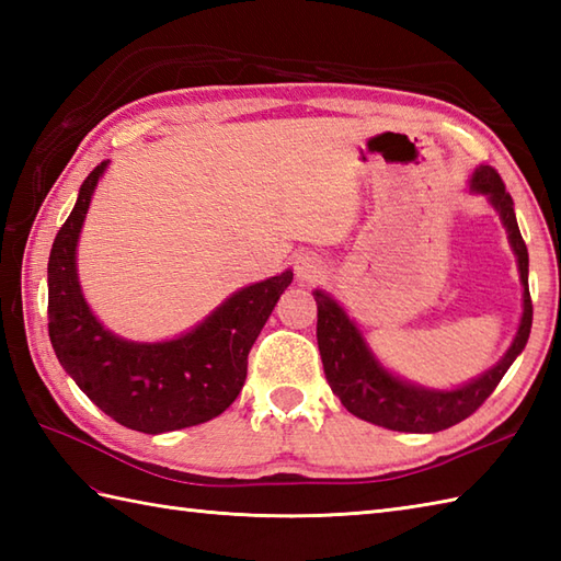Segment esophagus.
<instances>
[{
    "label": "esophagus",
    "mask_w": 561,
    "mask_h": 561,
    "mask_svg": "<svg viewBox=\"0 0 561 561\" xmlns=\"http://www.w3.org/2000/svg\"><path fill=\"white\" fill-rule=\"evenodd\" d=\"M294 272H296V279L301 284H311L318 277H323V262L311 253H301L294 257Z\"/></svg>",
    "instance_id": "esophagus-1"
}]
</instances>
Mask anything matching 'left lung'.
<instances>
[{"label": "left lung", "mask_w": 561, "mask_h": 561, "mask_svg": "<svg viewBox=\"0 0 561 561\" xmlns=\"http://www.w3.org/2000/svg\"><path fill=\"white\" fill-rule=\"evenodd\" d=\"M470 193L486 197L502 219L514 250L520 284H523V313L506 354L484 374L470 378L456 388H426L400 378L380 364L374 350L368 347L364 332L350 318L337 299L325 289H316L318 304V350L323 359V371L332 392L354 416L364 422L408 434H434L458 424L480 408L492 396L508 366L526 350L533 325V304L528 289V248L518 231L514 199L492 165H480L470 175Z\"/></svg>", "instance_id": "8db88e82"}]
</instances>
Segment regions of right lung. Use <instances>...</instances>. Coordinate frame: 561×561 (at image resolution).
<instances>
[{"mask_svg":"<svg viewBox=\"0 0 561 561\" xmlns=\"http://www.w3.org/2000/svg\"><path fill=\"white\" fill-rule=\"evenodd\" d=\"M108 163L96 165L81 183L77 205L50 250L47 330L53 350L87 398L117 424L141 434L205 424L241 392L248 352L294 272L284 270L277 277L233 291L178 337L135 342L115 335L83 299L77 270L81 226Z\"/></svg>","mask_w":561,"mask_h":561,"instance_id":"obj_1","label":"right lung"}]
</instances>
